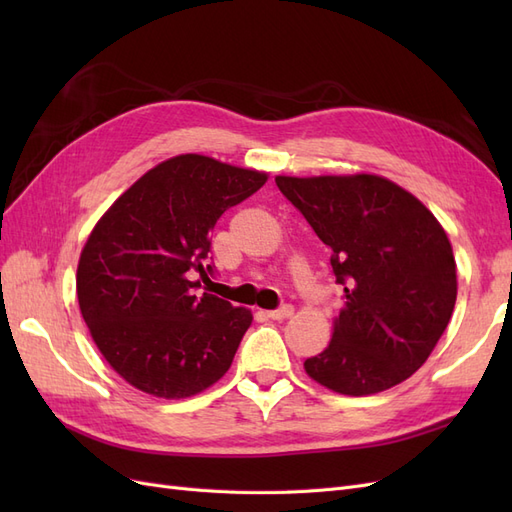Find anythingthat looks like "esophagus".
Here are the masks:
<instances>
[{
    "instance_id": "esophagus-1",
    "label": "esophagus",
    "mask_w": 512,
    "mask_h": 512,
    "mask_svg": "<svg viewBox=\"0 0 512 512\" xmlns=\"http://www.w3.org/2000/svg\"><path fill=\"white\" fill-rule=\"evenodd\" d=\"M292 312H294L292 305H282V307H277V309H271V312H267V316L271 320H286V318L292 316Z\"/></svg>"
}]
</instances>
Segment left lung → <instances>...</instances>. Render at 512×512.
I'll return each mask as SVG.
<instances>
[{
	"instance_id": "8db88e82",
	"label": "left lung",
	"mask_w": 512,
	"mask_h": 512,
	"mask_svg": "<svg viewBox=\"0 0 512 512\" xmlns=\"http://www.w3.org/2000/svg\"><path fill=\"white\" fill-rule=\"evenodd\" d=\"M318 239L346 305L309 378L363 397L391 389L436 348L457 299L453 247L433 213L378 175L275 177Z\"/></svg>"
}]
</instances>
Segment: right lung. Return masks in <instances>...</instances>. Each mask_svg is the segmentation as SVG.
<instances>
[{
  "label": "right lung",
  "instance_id": "add662e5",
  "mask_svg": "<svg viewBox=\"0 0 512 512\" xmlns=\"http://www.w3.org/2000/svg\"><path fill=\"white\" fill-rule=\"evenodd\" d=\"M267 175L196 153L151 168L91 230L76 294L91 337L117 374L164 399L192 397L235 359L252 312L203 292L209 232Z\"/></svg>",
  "mask_w": 512,
  "mask_h": 512
}]
</instances>
